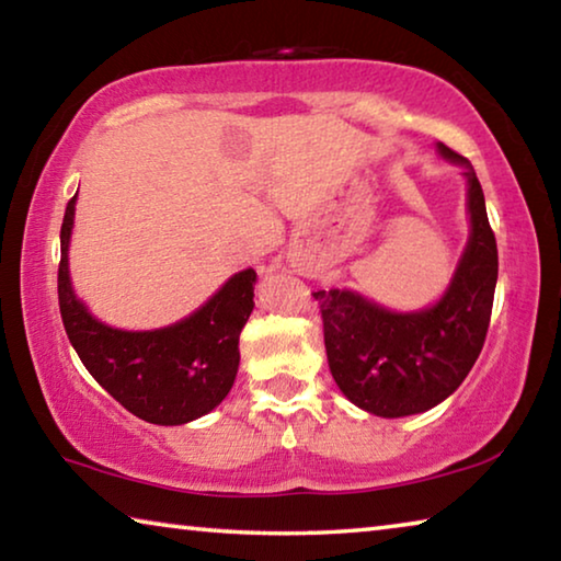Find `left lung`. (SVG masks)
Listing matches in <instances>:
<instances>
[{"mask_svg":"<svg viewBox=\"0 0 561 561\" xmlns=\"http://www.w3.org/2000/svg\"><path fill=\"white\" fill-rule=\"evenodd\" d=\"M438 150L465 165L470 213V240L440 301L396 314L348 289L314 291L331 376L351 403L381 417L423 413L445 401L470 374L490 327L497 242L485 195L468 158L443 144Z\"/></svg>","mask_w":561,"mask_h":561,"instance_id":"1","label":"left lung"}]
</instances>
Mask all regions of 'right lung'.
Masks as SVG:
<instances>
[{
  "mask_svg": "<svg viewBox=\"0 0 561 561\" xmlns=\"http://www.w3.org/2000/svg\"><path fill=\"white\" fill-rule=\"evenodd\" d=\"M73 205L76 195L61 222L59 309L81 364L126 411L148 423L183 425L210 413L234 383L240 334L254 309L257 272H237L195 314L173 327L113 329L93 317L71 289Z\"/></svg>",
  "mask_w": 561,
  "mask_h": 561,
  "instance_id": "1",
  "label": "right lung"
}]
</instances>
